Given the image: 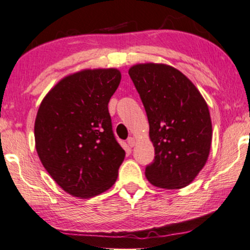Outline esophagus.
I'll use <instances>...</instances> for the list:
<instances>
[{
    "instance_id": "esophagus-1",
    "label": "esophagus",
    "mask_w": 250,
    "mask_h": 250,
    "mask_svg": "<svg viewBox=\"0 0 250 250\" xmlns=\"http://www.w3.org/2000/svg\"><path fill=\"white\" fill-rule=\"evenodd\" d=\"M127 145L129 146V147H133V146L135 145V139L133 138V137H129L127 139Z\"/></svg>"
}]
</instances>
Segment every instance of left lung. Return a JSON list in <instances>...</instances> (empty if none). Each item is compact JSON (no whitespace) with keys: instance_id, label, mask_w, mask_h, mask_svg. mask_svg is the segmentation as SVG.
Listing matches in <instances>:
<instances>
[{"instance_id":"1","label":"left lung","mask_w":250,"mask_h":250,"mask_svg":"<svg viewBox=\"0 0 250 250\" xmlns=\"http://www.w3.org/2000/svg\"><path fill=\"white\" fill-rule=\"evenodd\" d=\"M128 74L144 103L155 147L146 177L160 188H183L208 160L212 139L208 104L188 78L167 64H137Z\"/></svg>"}]
</instances>
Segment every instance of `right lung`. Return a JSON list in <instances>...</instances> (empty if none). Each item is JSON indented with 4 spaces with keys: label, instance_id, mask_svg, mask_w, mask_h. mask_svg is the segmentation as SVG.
Here are the masks:
<instances>
[{
    "label": "right lung",
    "instance_id": "1",
    "mask_svg": "<svg viewBox=\"0 0 250 250\" xmlns=\"http://www.w3.org/2000/svg\"><path fill=\"white\" fill-rule=\"evenodd\" d=\"M121 79L117 69L79 71L60 80L39 106L37 153L70 195L89 199L117 180L125 151L113 135L108 103Z\"/></svg>",
    "mask_w": 250,
    "mask_h": 250
}]
</instances>
